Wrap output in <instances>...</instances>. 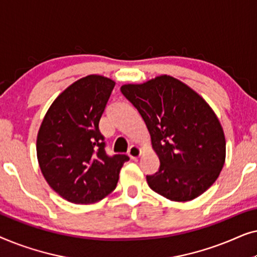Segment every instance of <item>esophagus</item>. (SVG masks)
Returning a JSON list of instances; mask_svg holds the SVG:
<instances>
[{
    "instance_id": "1",
    "label": "esophagus",
    "mask_w": 257,
    "mask_h": 257,
    "mask_svg": "<svg viewBox=\"0 0 257 257\" xmlns=\"http://www.w3.org/2000/svg\"><path fill=\"white\" fill-rule=\"evenodd\" d=\"M140 156H142V150H140L138 146L132 145L131 147H130V150H128V157L131 158V159L136 160V159H138V158H139Z\"/></svg>"
}]
</instances>
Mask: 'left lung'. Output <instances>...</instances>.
<instances>
[{"mask_svg":"<svg viewBox=\"0 0 257 257\" xmlns=\"http://www.w3.org/2000/svg\"><path fill=\"white\" fill-rule=\"evenodd\" d=\"M151 136L159 171L146 175L150 188L171 201L198 198L212 186L226 160V139L215 112L181 80L161 75L142 84H125Z\"/></svg>","mask_w":257,"mask_h":257,"instance_id":"obj_1","label":"left lung"}]
</instances>
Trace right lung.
Segmentation results:
<instances>
[{
	"instance_id": "add662e5",
	"label": "right lung",
	"mask_w": 257,
	"mask_h": 257,
	"mask_svg": "<svg viewBox=\"0 0 257 257\" xmlns=\"http://www.w3.org/2000/svg\"><path fill=\"white\" fill-rule=\"evenodd\" d=\"M114 80L99 75L83 77L66 87L45 113L36 151L42 174L66 201L90 205L117 186L125 154L108 157L99 120Z\"/></svg>"
}]
</instances>
